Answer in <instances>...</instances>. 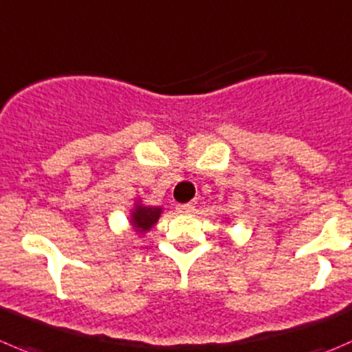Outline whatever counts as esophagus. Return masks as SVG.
Instances as JSON below:
<instances>
[{
	"mask_svg": "<svg viewBox=\"0 0 352 352\" xmlns=\"http://www.w3.org/2000/svg\"><path fill=\"white\" fill-rule=\"evenodd\" d=\"M175 210L179 211V213H182V214L194 213V204H190V203H186V204H177Z\"/></svg>",
	"mask_w": 352,
	"mask_h": 352,
	"instance_id": "34e87169",
	"label": "esophagus"
}]
</instances>
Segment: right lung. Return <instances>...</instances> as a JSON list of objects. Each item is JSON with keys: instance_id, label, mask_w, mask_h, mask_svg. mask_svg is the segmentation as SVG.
Instances as JSON below:
<instances>
[{"instance_id": "add662e5", "label": "right lung", "mask_w": 352, "mask_h": 352, "mask_svg": "<svg viewBox=\"0 0 352 352\" xmlns=\"http://www.w3.org/2000/svg\"><path fill=\"white\" fill-rule=\"evenodd\" d=\"M160 214H162V208L160 206H144L141 203H135L134 210L131 213V223L135 228V232L146 234L158 221Z\"/></svg>"}]
</instances>
